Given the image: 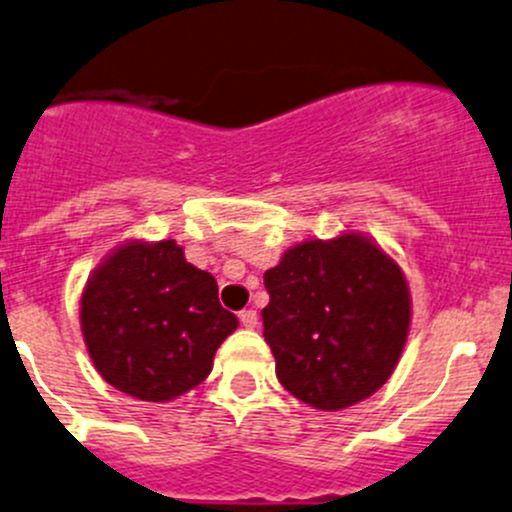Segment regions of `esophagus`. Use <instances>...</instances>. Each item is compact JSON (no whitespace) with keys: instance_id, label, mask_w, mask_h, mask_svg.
<instances>
[{"instance_id":"1","label":"esophagus","mask_w":512,"mask_h":512,"mask_svg":"<svg viewBox=\"0 0 512 512\" xmlns=\"http://www.w3.org/2000/svg\"><path fill=\"white\" fill-rule=\"evenodd\" d=\"M239 322L244 324L246 329L258 327V315H256V310H241V312H239Z\"/></svg>"}]
</instances>
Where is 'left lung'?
I'll return each mask as SVG.
<instances>
[{
  "label": "left lung",
  "instance_id": "8db88e82",
  "mask_svg": "<svg viewBox=\"0 0 512 512\" xmlns=\"http://www.w3.org/2000/svg\"><path fill=\"white\" fill-rule=\"evenodd\" d=\"M263 285V337L288 393L342 410L388 381L408 339L410 293L398 263L366 236L293 246Z\"/></svg>",
  "mask_w": 512,
  "mask_h": 512
}]
</instances>
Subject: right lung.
<instances>
[{"label":"right lung","mask_w":512,"mask_h":512,"mask_svg":"<svg viewBox=\"0 0 512 512\" xmlns=\"http://www.w3.org/2000/svg\"><path fill=\"white\" fill-rule=\"evenodd\" d=\"M80 305L97 371L148 403L200 386L217 346L239 324L219 305L217 280L185 261L173 239L119 246L87 280Z\"/></svg>","instance_id":"add662e5"}]
</instances>
